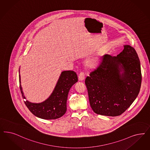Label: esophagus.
Masks as SVG:
<instances>
[{
  "label": "esophagus",
  "instance_id": "esophagus-1",
  "mask_svg": "<svg viewBox=\"0 0 150 150\" xmlns=\"http://www.w3.org/2000/svg\"><path fill=\"white\" fill-rule=\"evenodd\" d=\"M84 77H85V74H84V73L83 72H81L79 73V76H78V79L79 81H81L84 79Z\"/></svg>",
  "mask_w": 150,
  "mask_h": 150
}]
</instances>
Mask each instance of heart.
Instances as JSON below:
<instances>
[{
    "mask_svg": "<svg viewBox=\"0 0 150 150\" xmlns=\"http://www.w3.org/2000/svg\"><path fill=\"white\" fill-rule=\"evenodd\" d=\"M99 58L98 57H94L91 58H89L87 60V64L89 66H92V67H94L96 66L97 65L99 62Z\"/></svg>",
    "mask_w": 150,
    "mask_h": 150,
    "instance_id": "obj_1",
    "label": "heart"
}]
</instances>
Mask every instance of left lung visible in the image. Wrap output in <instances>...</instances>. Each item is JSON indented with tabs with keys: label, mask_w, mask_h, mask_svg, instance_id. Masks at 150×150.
<instances>
[{
	"label": "left lung",
	"mask_w": 150,
	"mask_h": 150,
	"mask_svg": "<svg viewBox=\"0 0 150 150\" xmlns=\"http://www.w3.org/2000/svg\"><path fill=\"white\" fill-rule=\"evenodd\" d=\"M124 46L116 56H103L99 66L86 78L90 105L97 114L120 115L140 92V59L134 48L130 45Z\"/></svg>",
	"instance_id": "8db88e82"
}]
</instances>
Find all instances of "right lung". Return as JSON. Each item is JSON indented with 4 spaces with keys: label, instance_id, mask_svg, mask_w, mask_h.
I'll list each match as a JSON object with an SVG mask.
<instances>
[{
    "label": "right lung",
    "instance_id": "obj_1",
    "mask_svg": "<svg viewBox=\"0 0 150 150\" xmlns=\"http://www.w3.org/2000/svg\"><path fill=\"white\" fill-rule=\"evenodd\" d=\"M76 73L65 71L61 73L52 93L45 101L41 103H33L28 100L25 104L34 115L46 119H56L63 116L67 110V100L69 89L77 82ZM20 89L24 99L25 97L22 90L19 74Z\"/></svg>",
    "mask_w": 150,
    "mask_h": 150
}]
</instances>
